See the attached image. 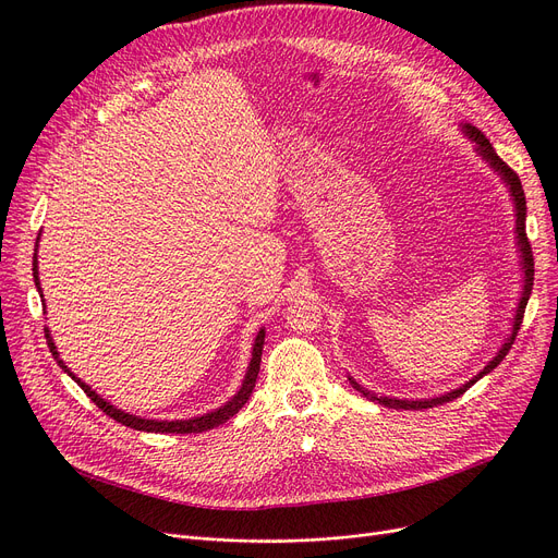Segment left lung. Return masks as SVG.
Returning a JSON list of instances; mask_svg holds the SVG:
<instances>
[{
    "instance_id": "obj_1",
    "label": "left lung",
    "mask_w": 558,
    "mask_h": 558,
    "mask_svg": "<svg viewBox=\"0 0 558 558\" xmlns=\"http://www.w3.org/2000/svg\"><path fill=\"white\" fill-rule=\"evenodd\" d=\"M460 131L473 142V149H476V154L489 165V168L497 172L501 177V181L506 183V189L510 193V199H512V206H514V245H518V253H520V266H522V292H520V299H518V307H514V315H512V326H510V333L504 338V344L499 347V352L492 356V361L481 369V373L476 377H471L466 384H462L460 388H452L448 390V393L444 396H437V398H425V400H398V398H388V396H379L375 393V390H367L363 388L354 377H347L349 384H352L359 393H363L367 400L373 402H379L388 409H429V407H437V404H444V402H450L460 398L462 393H466V390L476 384L478 379H483L485 375H489L494 367H497L506 354L510 352V347L514 342V336H518L520 331V324H522V317H524V307L529 303V296H531V290H533V255H531V243L526 239V197H524V189H522V181L520 177L514 174L508 165L497 156V151H494V147L489 144V140L476 129L471 126V123H462Z\"/></svg>"
}]
</instances>
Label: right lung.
<instances>
[{
	"label": "right lung",
	"instance_id": "right-lung-1",
	"mask_svg": "<svg viewBox=\"0 0 558 558\" xmlns=\"http://www.w3.org/2000/svg\"><path fill=\"white\" fill-rule=\"evenodd\" d=\"M38 239H40V234H38ZM38 239H36V251H38ZM32 271H34L36 290H38L40 296H44V290H40V280H38V259H36V253H34V268H32ZM264 333H266L264 328H259L257 336H255V342H253V359H251V363H247L245 377H243V381H241L236 393H234L230 400H227L222 407H218V409H214V411H206V414L193 416V418L158 421V418H144V416L129 414V411L117 409L112 402L102 400L89 384H85L77 375H73L71 367L59 359L57 344H54V340H52V336H50V328L46 326V340H48V347H50V354L54 356V361L59 363V367L64 369V373H66L71 379L77 381V386H80L82 390H85V393L92 398V402H94L100 411H106V414H108L110 418H114V421L121 423V425L140 429V432H158V435H191V432H193V435H197V432H206V429H211V427H218V425H222L225 421H230L234 414H239V409L247 402V398H251L253 388H255V381H257V375H259L262 349H264Z\"/></svg>",
	"mask_w": 558,
	"mask_h": 558
}]
</instances>
